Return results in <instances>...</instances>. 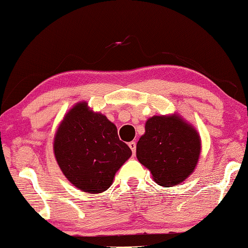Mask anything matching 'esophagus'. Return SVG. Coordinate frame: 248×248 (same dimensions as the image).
<instances>
[{
    "mask_svg": "<svg viewBox=\"0 0 248 248\" xmlns=\"http://www.w3.org/2000/svg\"><path fill=\"white\" fill-rule=\"evenodd\" d=\"M128 146H129V148H131V150H132L133 155H134L135 152H136V143L134 142V140H133V142H129V143H128Z\"/></svg>",
    "mask_w": 248,
    "mask_h": 248,
    "instance_id": "obj_1",
    "label": "esophagus"
}]
</instances>
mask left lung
<instances>
[{
	"label": "left lung",
	"instance_id": "8db88e82",
	"mask_svg": "<svg viewBox=\"0 0 248 248\" xmlns=\"http://www.w3.org/2000/svg\"><path fill=\"white\" fill-rule=\"evenodd\" d=\"M201 153L197 132L178 116H153L136 145V156L154 181L174 186L193 173Z\"/></svg>",
	"mask_w": 248,
	"mask_h": 248
}]
</instances>
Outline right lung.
<instances>
[{
    "label": "right lung",
    "mask_w": 248,
    "mask_h": 248,
    "mask_svg": "<svg viewBox=\"0 0 248 248\" xmlns=\"http://www.w3.org/2000/svg\"><path fill=\"white\" fill-rule=\"evenodd\" d=\"M54 154L63 174L78 189L102 193L132 155L119 139L117 128L106 116L90 111L85 102L76 104L56 132Z\"/></svg>",
    "instance_id": "add662e5"
}]
</instances>
